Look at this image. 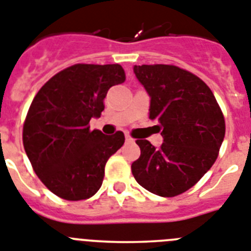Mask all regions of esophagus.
I'll return each instance as SVG.
<instances>
[{
	"label": "esophagus",
	"instance_id": "1",
	"mask_svg": "<svg viewBox=\"0 0 251 251\" xmlns=\"http://www.w3.org/2000/svg\"><path fill=\"white\" fill-rule=\"evenodd\" d=\"M126 141H127V142H133V138L132 137H129V136H128V134H126Z\"/></svg>",
	"mask_w": 251,
	"mask_h": 251
}]
</instances>
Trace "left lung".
<instances>
[{"label": "left lung", "mask_w": 251, "mask_h": 251, "mask_svg": "<svg viewBox=\"0 0 251 251\" xmlns=\"http://www.w3.org/2000/svg\"><path fill=\"white\" fill-rule=\"evenodd\" d=\"M150 96L149 118L160 126L163 144L137 140L140 158L132 175L148 191L172 198L187 191L214 164L225 138V118L199 76L175 65H134Z\"/></svg>", "instance_id": "left-lung-1"}]
</instances>
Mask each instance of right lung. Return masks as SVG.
<instances>
[{"mask_svg":"<svg viewBox=\"0 0 251 251\" xmlns=\"http://www.w3.org/2000/svg\"><path fill=\"white\" fill-rule=\"evenodd\" d=\"M126 80L119 64H76L53 75L38 91L23 127V144L43 185L65 200L93 196L102 185L105 164L124 144L90 130L100 118L109 88Z\"/></svg>","mask_w":251,"mask_h":251,"instance_id":"right-lung-1","label":"right lung"}]
</instances>
